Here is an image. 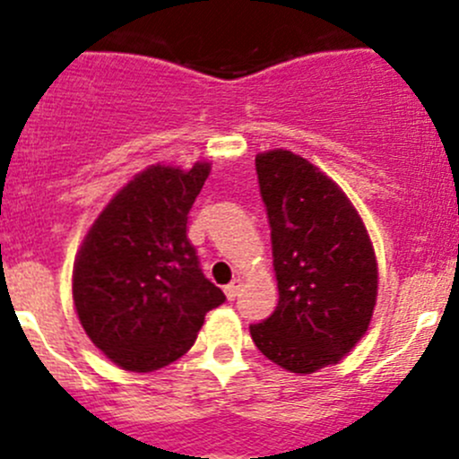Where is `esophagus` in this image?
Returning <instances> with one entry per match:
<instances>
[{
  "label": "esophagus",
  "mask_w": 459,
  "mask_h": 459,
  "mask_svg": "<svg viewBox=\"0 0 459 459\" xmlns=\"http://www.w3.org/2000/svg\"><path fill=\"white\" fill-rule=\"evenodd\" d=\"M242 284H244V281L239 280V277H235V280L230 281L229 286H224V293H226V298H229V299H235V298H238V295H239V290H242Z\"/></svg>",
  "instance_id": "obj_1"
}]
</instances>
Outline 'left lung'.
Wrapping results in <instances>:
<instances>
[{"instance_id":"left-lung-1","label":"left lung","mask_w":459,"mask_h":459,"mask_svg":"<svg viewBox=\"0 0 459 459\" xmlns=\"http://www.w3.org/2000/svg\"><path fill=\"white\" fill-rule=\"evenodd\" d=\"M280 302L251 324L255 346L290 373L337 364L368 331L377 262L362 217L331 178L295 152H259Z\"/></svg>"}]
</instances>
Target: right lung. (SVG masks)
Listing matches in <instances>:
<instances>
[{
	"mask_svg": "<svg viewBox=\"0 0 459 459\" xmlns=\"http://www.w3.org/2000/svg\"><path fill=\"white\" fill-rule=\"evenodd\" d=\"M211 173L148 166L100 212L73 266L75 311L92 344L124 371L182 358L226 295L188 242V211Z\"/></svg>",
	"mask_w": 459,
	"mask_h": 459,
	"instance_id": "add662e5",
	"label": "right lung"
}]
</instances>
